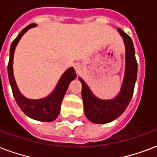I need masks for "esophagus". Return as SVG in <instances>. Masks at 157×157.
I'll use <instances>...</instances> for the list:
<instances>
[{
  "mask_svg": "<svg viewBox=\"0 0 157 157\" xmlns=\"http://www.w3.org/2000/svg\"><path fill=\"white\" fill-rule=\"evenodd\" d=\"M73 67H74V69L76 70V71L77 72V73H79V72L81 71V65H80L79 63H75Z\"/></svg>",
  "mask_w": 157,
  "mask_h": 157,
  "instance_id": "esophagus-1",
  "label": "esophagus"
}]
</instances>
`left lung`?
<instances>
[{
    "mask_svg": "<svg viewBox=\"0 0 157 157\" xmlns=\"http://www.w3.org/2000/svg\"><path fill=\"white\" fill-rule=\"evenodd\" d=\"M125 45V72L121 89L112 100H100L94 95L86 83L79 77L82 85V99L84 111L87 118L94 124H108L118 118L130 103L137 75V63L131 38L121 29H118Z\"/></svg>",
    "mask_w": 157,
    "mask_h": 157,
    "instance_id": "left-lung-1",
    "label": "left lung"
}]
</instances>
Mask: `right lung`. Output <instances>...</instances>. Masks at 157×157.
<instances>
[{
  "label": "right lung",
  "instance_id": "add662e5",
  "mask_svg": "<svg viewBox=\"0 0 157 157\" xmlns=\"http://www.w3.org/2000/svg\"><path fill=\"white\" fill-rule=\"evenodd\" d=\"M37 25L36 24H31L24 29L19 35L12 42L10 49V59L8 63V77L12 89V93L15 100L20 108V109L29 118L43 122H52L59 115L61 105L67 90L69 84L76 77V71L73 67L68 68L61 76L57 86L53 91L47 97L40 100H30L25 97L18 89L13 73V58L15 53V47L28 29Z\"/></svg>",
  "mask_w": 157,
  "mask_h": 157
}]
</instances>
